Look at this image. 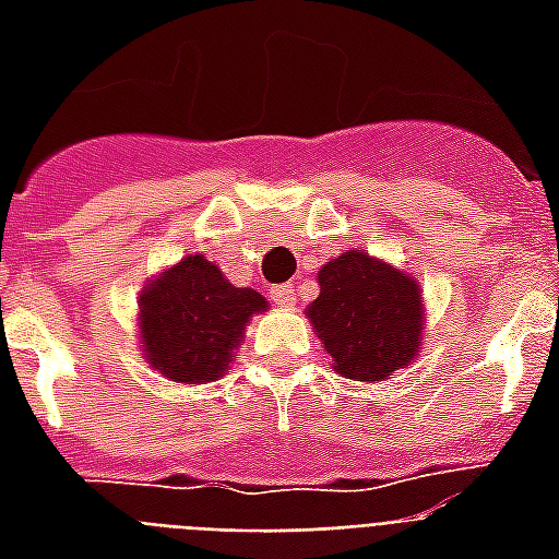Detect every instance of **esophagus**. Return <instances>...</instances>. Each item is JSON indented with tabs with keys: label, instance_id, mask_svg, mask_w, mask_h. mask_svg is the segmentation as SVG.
I'll return each instance as SVG.
<instances>
[{
	"label": "esophagus",
	"instance_id": "obj_1",
	"mask_svg": "<svg viewBox=\"0 0 559 559\" xmlns=\"http://www.w3.org/2000/svg\"><path fill=\"white\" fill-rule=\"evenodd\" d=\"M270 298L278 307H284V310L296 307V289H293V284H278V287H272Z\"/></svg>",
	"mask_w": 559,
	"mask_h": 559
}]
</instances>
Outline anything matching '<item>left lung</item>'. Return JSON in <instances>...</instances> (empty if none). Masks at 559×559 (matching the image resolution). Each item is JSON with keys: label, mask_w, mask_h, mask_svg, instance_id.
Here are the masks:
<instances>
[{"label": "left lung", "mask_w": 559, "mask_h": 559, "mask_svg": "<svg viewBox=\"0 0 559 559\" xmlns=\"http://www.w3.org/2000/svg\"><path fill=\"white\" fill-rule=\"evenodd\" d=\"M319 298L305 313L345 380L380 382L412 366L424 345V298L415 275L345 249L324 263Z\"/></svg>", "instance_id": "1"}]
</instances>
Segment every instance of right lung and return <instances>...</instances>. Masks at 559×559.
<instances>
[{"mask_svg": "<svg viewBox=\"0 0 559 559\" xmlns=\"http://www.w3.org/2000/svg\"><path fill=\"white\" fill-rule=\"evenodd\" d=\"M266 310L258 289L235 287L205 254H186L139 293V348L165 380L214 382L235 362L246 324Z\"/></svg>", "mask_w": 559, "mask_h": 559, "instance_id": "right-lung-1", "label": "right lung"}]
</instances>
